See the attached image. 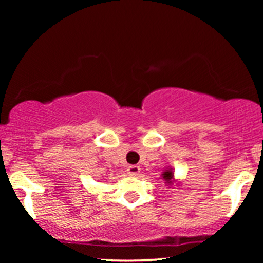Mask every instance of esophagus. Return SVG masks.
Here are the masks:
<instances>
[{
	"label": "esophagus",
	"mask_w": 263,
	"mask_h": 263,
	"mask_svg": "<svg viewBox=\"0 0 263 263\" xmlns=\"http://www.w3.org/2000/svg\"><path fill=\"white\" fill-rule=\"evenodd\" d=\"M141 168L138 167V165H129V167L127 168V173L129 174V176H137L138 173H140Z\"/></svg>",
	"instance_id": "esophagus-1"
}]
</instances>
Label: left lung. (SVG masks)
<instances>
[{"label": "left lung", "instance_id": "1", "mask_svg": "<svg viewBox=\"0 0 263 263\" xmlns=\"http://www.w3.org/2000/svg\"><path fill=\"white\" fill-rule=\"evenodd\" d=\"M162 178H163V180H164V182H165V184L171 185V184L173 183V180H174L173 170H172V168H167V170L163 172Z\"/></svg>", "mask_w": 263, "mask_h": 263}]
</instances>
